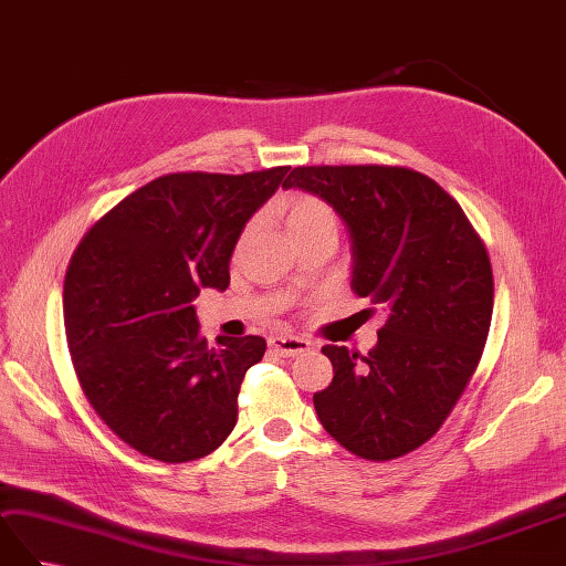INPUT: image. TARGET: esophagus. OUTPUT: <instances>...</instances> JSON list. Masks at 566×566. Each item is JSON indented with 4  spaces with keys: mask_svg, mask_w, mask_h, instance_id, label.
<instances>
[{
    "mask_svg": "<svg viewBox=\"0 0 566 566\" xmlns=\"http://www.w3.org/2000/svg\"><path fill=\"white\" fill-rule=\"evenodd\" d=\"M270 347L282 354V357H298V354H306L313 349V345L304 337H294V335H277L270 339Z\"/></svg>",
    "mask_w": 566,
    "mask_h": 566,
    "instance_id": "esophagus-1",
    "label": "esophagus"
}]
</instances>
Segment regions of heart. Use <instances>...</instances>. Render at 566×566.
<instances>
[{"label":"heart","instance_id":"b5f03b06","mask_svg":"<svg viewBox=\"0 0 566 566\" xmlns=\"http://www.w3.org/2000/svg\"><path fill=\"white\" fill-rule=\"evenodd\" d=\"M284 223L289 233L306 231L313 227H335V214L318 197L296 195L284 207Z\"/></svg>","mask_w":566,"mask_h":566}]
</instances>
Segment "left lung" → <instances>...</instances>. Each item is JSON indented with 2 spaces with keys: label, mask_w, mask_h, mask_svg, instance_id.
I'll list each match as a JSON object with an SVG mask.
<instances>
[{
  "label": "left lung",
  "mask_w": 566,
  "mask_h": 566,
  "mask_svg": "<svg viewBox=\"0 0 566 566\" xmlns=\"http://www.w3.org/2000/svg\"><path fill=\"white\" fill-rule=\"evenodd\" d=\"M282 188L321 197L343 219L352 292L388 311L366 357L325 345L333 384L321 424L354 455L392 461L439 431L488 343L494 282L461 205L400 166H298Z\"/></svg>",
  "instance_id": "1"
}]
</instances>
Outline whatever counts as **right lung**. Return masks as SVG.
Instances as JSON below:
<instances>
[{
  "label": "right lung",
  "instance_id": "add662e5",
  "mask_svg": "<svg viewBox=\"0 0 566 566\" xmlns=\"http://www.w3.org/2000/svg\"><path fill=\"white\" fill-rule=\"evenodd\" d=\"M289 166L168 174L96 221L64 277V331L91 407L135 451L188 463L227 441L262 337L200 335L192 301L229 286V262Z\"/></svg>",
  "mask_w": 566,
  "mask_h": 566
}]
</instances>
